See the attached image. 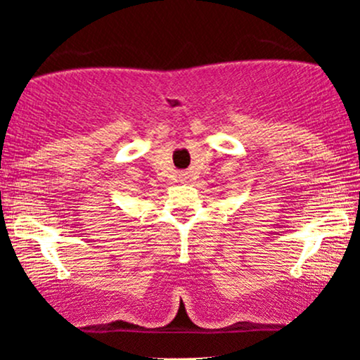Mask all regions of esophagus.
Masks as SVG:
<instances>
[{"mask_svg":"<svg viewBox=\"0 0 360 360\" xmlns=\"http://www.w3.org/2000/svg\"><path fill=\"white\" fill-rule=\"evenodd\" d=\"M189 176L188 174H179V183H188Z\"/></svg>","mask_w":360,"mask_h":360,"instance_id":"1","label":"esophagus"}]
</instances>
